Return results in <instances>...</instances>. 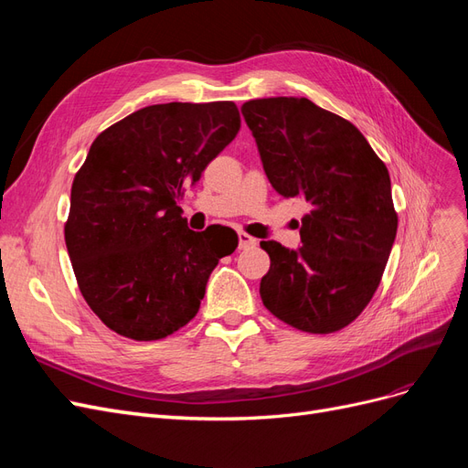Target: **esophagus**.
I'll return each mask as SVG.
<instances>
[{
    "mask_svg": "<svg viewBox=\"0 0 468 468\" xmlns=\"http://www.w3.org/2000/svg\"><path fill=\"white\" fill-rule=\"evenodd\" d=\"M256 244H258V239L251 238L250 234H246V232H239L238 234V246H239V250H246V248H251V246H256Z\"/></svg>",
    "mask_w": 468,
    "mask_h": 468,
    "instance_id": "esophagus-1",
    "label": "esophagus"
}]
</instances>
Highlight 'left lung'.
Here are the masks:
<instances>
[{"label":"left lung","instance_id":"1","mask_svg":"<svg viewBox=\"0 0 468 468\" xmlns=\"http://www.w3.org/2000/svg\"><path fill=\"white\" fill-rule=\"evenodd\" d=\"M242 115L273 189L310 207L303 248L260 244L261 301L296 330H342L373 299L399 229L388 169L356 124L306 97L253 99Z\"/></svg>","mask_w":468,"mask_h":468}]
</instances>
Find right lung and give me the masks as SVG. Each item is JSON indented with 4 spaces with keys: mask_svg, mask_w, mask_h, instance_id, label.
Masks as SVG:
<instances>
[{
    "mask_svg": "<svg viewBox=\"0 0 468 468\" xmlns=\"http://www.w3.org/2000/svg\"><path fill=\"white\" fill-rule=\"evenodd\" d=\"M239 131L232 101L162 103L109 126L72 183L66 248L78 287L107 328L154 342L199 313L232 229H187L177 201Z\"/></svg>",
    "mask_w": 468,
    "mask_h": 468,
    "instance_id": "add662e5",
    "label": "right lung"
}]
</instances>
